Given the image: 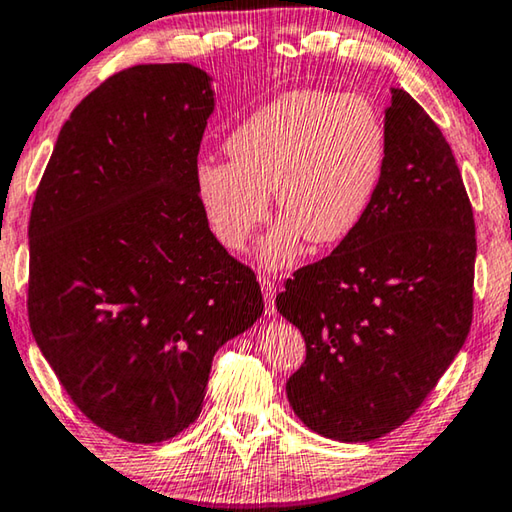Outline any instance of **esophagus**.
<instances>
[{
  "label": "esophagus",
  "instance_id": "obj_1",
  "mask_svg": "<svg viewBox=\"0 0 512 512\" xmlns=\"http://www.w3.org/2000/svg\"><path fill=\"white\" fill-rule=\"evenodd\" d=\"M259 284H262V293H264V302H266V314L268 316H273L275 314V305H273V300H275V287H273V282L271 280H259Z\"/></svg>",
  "mask_w": 512,
  "mask_h": 512
}]
</instances>
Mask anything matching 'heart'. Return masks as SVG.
<instances>
[{"label": "heart", "mask_w": 512, "mask_h": 512, "mask_svg": "<svg viewBox=\"0 0 512 512\" xmlns=\"http://www.w3.org/2000/svg\"><path fill=\"white\" fill-rule=\"evenodd\" d=\"M230 160L196 162L194 183L207 225L223 248L241 253L271 212L280 219L257 255L284 271L305 239L334 246L366 219L384 183L388 131L359 94L293 90L250 112L225 137Z\"/></svg>", "instance_id": "1"}]
</instances>
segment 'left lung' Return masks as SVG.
I'll return each mask as SVG.
<instances>
[{
    "label": "left lung",
    "mask_w": 512,
    "mask_h": 512,
    "mask_svg": "<svg viewBox=\"0 0 512 512\" xmlns=\"http://www.w3.org/2000/svg\"><path fill=\"white\" fill-rule=\"evenodd\" d=\"M388 164L370 212L277 296L307 359L287 381L305 427L368 443L415 413L470 334L476 237L447 140L409 92L391 88Z\"/></svg>",
    "instance_id": "1"
}]
</instances>
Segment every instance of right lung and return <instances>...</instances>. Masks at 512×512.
Wrapping results in <instances>:
<instances>
[{
  "label": "right lung",
  "instance_id": "obj_1",
  "mask_svg": "<svg viewBox=\"0 0 512 512\" xmlns=\"http://www.w3.org/2000/svg\"><path fill=\"white\" fill-rule=\"evenodd\" d=\"M212 81L189 63L110 76L60 128L33 201V339L72 402L128 443L187 429L216 350L264 311L196 194Z\"/></svg>",
  "mask_w": 512,
  "mask_h": 512
}]
</instances>
